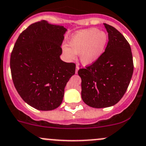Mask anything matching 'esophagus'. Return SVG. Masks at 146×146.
I'll return each instance as SVG.
<instances>
[{
  "instance_id": "esophagus-1",
  "label": "esophagus",
  "mask_w": 146,
  "mask_h": 146,
  "mask_svg": "<svg viewBox=\"0 0 146 146\" xmlns=\"http://www.w3.org/2000/svg\"><path fill=\"white\" fill-rule=\"evenodd\" d=\"M79 66H78V65L76 66V73H78V70H79Z\"/></svg>"
}]
</instances>
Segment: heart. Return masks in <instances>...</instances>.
Masks as SVG:
<instances>
[{
	"mask_svg": "<svg viewBox=\"0 0 146 146\" xmlns=\"http://www.w3.org/2000/svg\"><path fill=\"white\" fill-rule=\"evenodd\" d=\"M108 42V36L98 28H89L78 32L70 38L68 46L62 47L64 55L68 60H73L79 54L84 65L94 63L102 55Z\"/></svg>",
	"mask_w": 146,
	"mask_h": 146,
	"instance_id": "1",
	"label": "heart"
}]
</instances>
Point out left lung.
Segmentation results:
<instances>
[{
	"mask_svg": "<svg viewBox=\"0 0 146 146\" xmlns=\"http://www.w3.org/2000/svg\"><path fill=\"white\" fill-rule=\"evenodd\" d=\"M104 25L109 39L105 52L94 63L78 72L82 80V98L94 108L117 103L127 91L134 70L128 41L116 28Z\"/></svg>",
	"mask_w": 146,
	"mask_h": 146,
	"instance_id": "1",
	"label": "left lung"
}]
</instances>
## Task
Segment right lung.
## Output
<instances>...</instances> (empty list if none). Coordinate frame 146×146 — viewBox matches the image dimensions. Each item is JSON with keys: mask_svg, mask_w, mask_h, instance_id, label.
<instances>
[{"mask_svg": "<svg viewBox=\"0 0 146 146\" xmlns=\"http://www.w3.org/2000/svg\"><path fill=\"white\" fill-rule=\"evenodd\" d=\"M66 29L42 20L21 33L10 57L12 78L17 92L29 105L50 111L62 102L64 88L75 74L76 64L60 56Z\"/></svg>", "mask_w": 146, "mask_h": 146, "instance_id": "1", "label": "right lung"}]
</instances>
